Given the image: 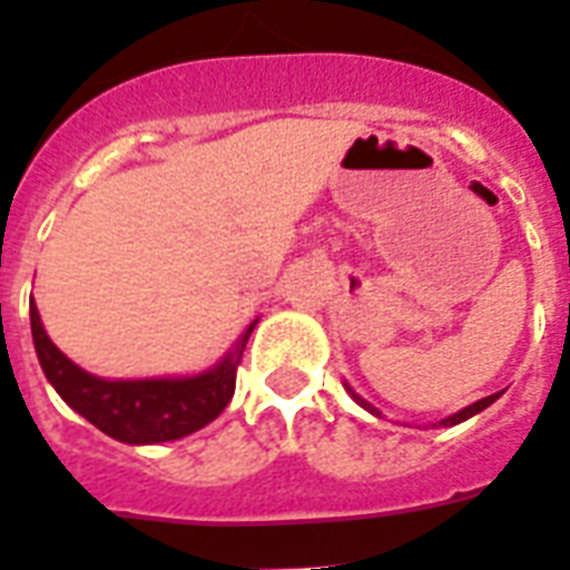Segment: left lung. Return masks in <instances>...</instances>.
Segmentation results:
<instances>
[{"label":"left lung","instance_id":"1","mask_svg":"<svg viewBox=\"0 0 570 570\" xmlns=\"http://www.w3.org/2000/svg\"><path fill=\"white\" fill-rule=\"evenodd\" d=\"M351 395H354V392H351ZM498 397H501V392H498V395H489V397H483V401H478V404L465 406V410H460V413H456V415H451V419H445V421H442V424H445V428H453V424H460V421L471 419V415L483 413L485 406H489V404H494V401H498ZM354 401H357L360 406H365V410H368V413L381 415V413H377V410H374L372 404H368V401H363V397H360V395H354Z\"/></svg>","mask_w":570,"mask_h":570}]
</instances>
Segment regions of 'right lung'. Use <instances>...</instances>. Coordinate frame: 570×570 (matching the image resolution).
<instances>
[{"label": "right lung", "mask_w": 570, "mask_h": 570, "mask_svg": "<svg viewBox=\"0 0 570 570\" xmlns=\"http://www.w3.org/2000/svg\"><path fill=\"white\" fill-rule=\"evenodd\" d=\"M29 313L37 360L43 365L49 383L78 415L90 421L92 428H99L101 433H108L110 439L125 442V445L173 442V439L189 436L210 424L234 397L245 342L254 331V325L248 327L228 357L216 368L196 374V377L101 381L60 354L58 345L46 336L35 301L29 304Z\"/></svg>", "instance_id": "obj_1"}]
</instances>
